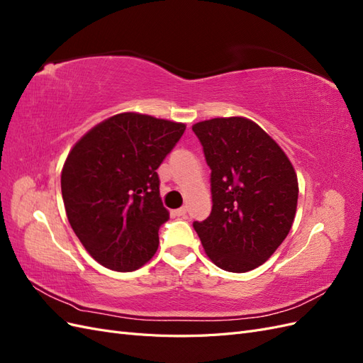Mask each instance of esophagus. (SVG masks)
Segmentation results:
<instances>
[{
  "instance_id": "34e87169",
  "label": "esophagus",
  "mask_w": 363,
  "mask_h": 363,
  "mask_svg": "<svg viewBox=\"0 0 363 363\" xmlns=\"http://www.w3.org/2000/svg\"><path fill=\"white\" fill-rule=\"evenodd\" d=\"M186 212H188V208L180 207V208H177V211H175V215H177V216H184Z\"/></svg>"
}]
</instances>
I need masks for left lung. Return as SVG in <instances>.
<instances>
[{
	"instance_id": "left-lung-1",
	"label": "left lung",
	"mask_w": 363,
	"mask_h": 363,
	"mask_svg": "<svg viewBox=\"0 0 363 363\" xmlns=\"http://www.w3.org/2000/svg\"><path fill=\"white\" fill-rule=\"evenodd\" d=\"M211 168L212 212L194 228L216 267L247 272L267 262L292 227L298 180L277 142L240 116L196 123Z\"/></svg>"
}]
</instances>
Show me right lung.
<instances>
[{"label": "right lung", "instance_id": "obj_1", "mask_svg": "<svg viewBox=\"0 0 363 363\" xmlns=\"http://www.w3.org/2000/svg\"><path fill=\"white\" fill-rule=\"evenodd\" d=\"M184 124L133 112L95 125L69 151L62 169L68 221L87 252L113 271H135L159 247L169 219L157 168Z\"/></svg>", "mask_w": 363, "mask_h": 363}]
</instances>
